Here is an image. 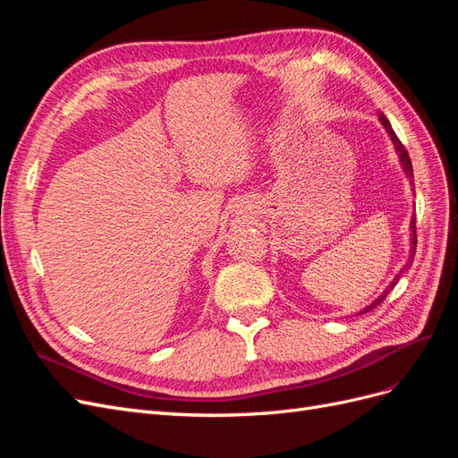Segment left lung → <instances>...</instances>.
<instances>
[{"mask_svg":"<svg viewBox=\"0 0 458 458\" xmlns=\"http://www.w3.org/2000/svg\"><path fill=\"white\" fill-rule=\"evenodd\" d=\"M380 122H382V126L386 128V131H387V135L392 137V141H394V145H395V148H397V152H399V158H401V164H403V170H405V174L407 175H412V165H411V158H409V155H407V150H405V147H403V143L399 141V137L395 135V131L392 130V126H390V122H387V118L384 116V114H380ZM414 252H417V227H414V219H412V239H411V256H409V261H407V266L403 267V269H409V266L412 263V258H414ZM399 276H401V273L399 275H395V279L390 283V286H387L386 290H384V294H380V298H377L374 300L369 308H365V311L363 313H367V311H370V310H374L378 306V303H382L384 300H386V296L392 293L394 290V286L397 284V281H399Z\"/></svg>","mask_w":458,"mask_h":458,"instance_id":"obj_1","label":"left lung"}]
</instances>
